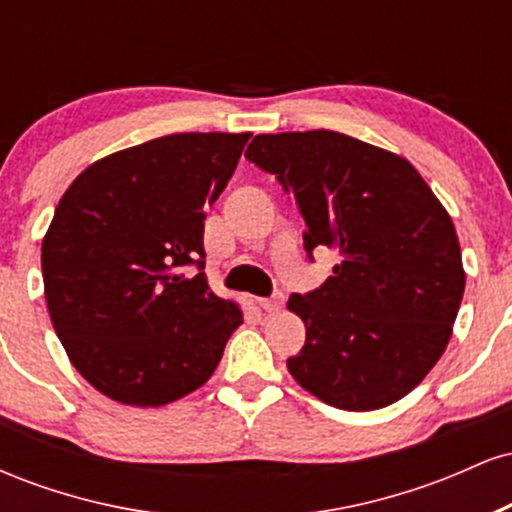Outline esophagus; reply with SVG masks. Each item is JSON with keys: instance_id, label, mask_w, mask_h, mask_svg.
Returning a JSON list of instances; mask_svg holds the SVG:
<instances>
[{"instance_id": "obj_1", "label": "esophagus", "mask_w": 512, "mask_h": 512, "mask_svg": "<svg viewBox=\"0 0 512 512\" xmlns=\"http://www.w3.org/2000/svg\"><path fill=\"white\" fill-rule=\"evenodd\" d=\"M257 303H260V308L267 310V313H279V310L284 308V296H281V293H274V296L269 298H257Z\"/></svg>"}]
</instances>
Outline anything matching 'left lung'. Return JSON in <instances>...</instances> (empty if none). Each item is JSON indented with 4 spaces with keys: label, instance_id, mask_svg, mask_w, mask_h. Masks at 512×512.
I'll return each instance as SVG.
<instances>
[{
    "label": "left lung",
    "instance_id": "left-lung-1",
    "mask_svg": "<svg viewBox=\"0 0 512 512\" xmlns=\"http://www.w3.org/2000/svg\"><path fill=\"white\" fill-rule=\"evenodd\" d=\"M245 158L284 185L305 250L339 257L313 293L289 298L305 322L286 361L303 390L346 411L409 395L443 356L464 293L448 209L407 158L332 129L257 134Z\"/></svg>",
    "mask_w": 512,
    "mask_h": 512
}]
</instances>
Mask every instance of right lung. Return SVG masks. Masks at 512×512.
I'll list each match as a JSON object with an SVG mask.
<instances>
[{"label": "right lung", "mask_w": 512, "mask_h": 512, "mask_svg": "<svg viewBox=\"0 0 512 512\" xmlns=\"http://www.w3.org/2000/svg\"><path fill=\"white\" fill-rule=\"evenodd\" d=\"M250 134L182 132L98 158L43 238L48 313L72 366L105 397L163 407L211 378L243 325L209 289L204 214Z\"/></svg>", "instance_id": "right-lung-1"}]
</instances>
